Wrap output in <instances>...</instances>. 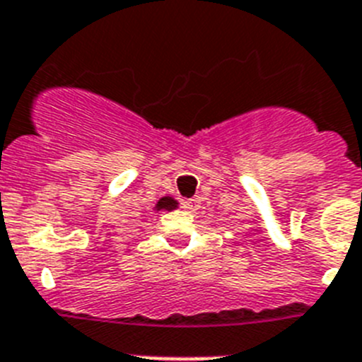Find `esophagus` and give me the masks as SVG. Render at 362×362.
I'll return each instance as SVG.
<instances>
[{
	"label": "esophagus",
	"instance_id": "esophagus-1",
	"mask_svg": "<svg viewBox=\"0 0 362 362\" xmlns=\"http://www.w3.org/2000/svg\"><path fill=\"white\" fill-rule=\"evenodd\" d=\"M183 209L188 210V212H196L199 209V197H192V199L183 201Z\"/></svg>",
	"mask_w": 362,
	"mask_h": 362
}]
</instances>
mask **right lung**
Here are the masks:
<instances>
[{
	"mask_svg": "<svg viewBox=\"0 0 362 362\" xmlns=\"http://www.w3.org/2000/svg\"><path fill=\"white\" fill-rule=\"evenodd\" d=\"M175 206H177V201H174L172 197H163V199L158 201V204H156V209L158 210H174Z\"/></svg>",
	"mask_w": 362,
	"mask_h": 362,
	"instance_id": "add662e5",
	"label": "right lung"
}]
</instances>
